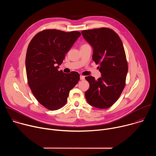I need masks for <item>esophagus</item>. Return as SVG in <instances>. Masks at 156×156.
<instances>
[{"instance_id":"esophagus-1","label":"esophagus","mask_w":156,"mask_h":156,"mask_svg":"<svg viewBox=\"0 0 156 156\" xmlns=\"http://www.w3.org/2000/svg\"><path fill=\"white\" fill-rule=\"evenodd\" d=\"M84 78H85V76H83V75H81V76H80V80H84Z\"/></svg>"}]
</instances>
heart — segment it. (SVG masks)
<instances>
[{
    "label": "heart",
    "mask_w": 156,
    "mask_h": 156,
    "mask_svg": "<svg viewBox=\"0 0 156 156\" xmlns=\"http://www.w3.org/2000/svg\"><path fill=\"white\" fill-rule=\"evenodd\" d=\"M86 45H87V44H84V45H83V46H86Z\"/></svg>",
    "instance_id": "heart-1"
}]
</instances>
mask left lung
Masks as SVG:
<instances>
[{
  "label": "left lung",
  "instance_id": "8db88e82",
  "mask_svg": "<svg viewBox=\"0 0 156 156\" xmlns=\"http://www.w3.org/2000/svg\"><path fill=\"white\" fill-rule=\"evenodd\" d=\"M84 39L93 49V60L101 77H85L90 88L85 92L87 102L99 108H107L119 99L125 86L128 63L123 43L112 30L101 28L81 31Z\"/></svg>",
  "mask_w": 156,
  "mask_h": 156
}]
</instances>
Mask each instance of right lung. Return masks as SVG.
<instances>
[{"mask_svg":"<svg viewBox=\"0 0 156 156\" xmlns=\"http://www.w3.org/2000/svg\"><path fill=\"white\" fill-rule=\"evenodd\" d=\"M80 36L76 31L46 30L36 34L29 44L25 61L28 85L37 101L49 110L63 107L80 80L78 72L64 73L58 69Z\"/></svg>","mask_w":156,"mask_h":156,"instance_id":"add662e5","label":"right lung"}]
</instances>
